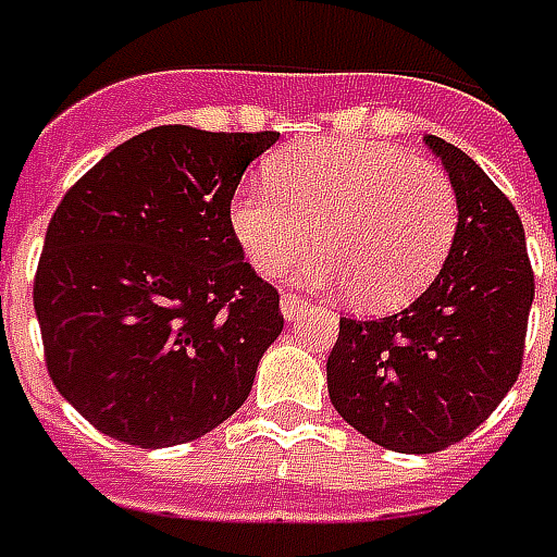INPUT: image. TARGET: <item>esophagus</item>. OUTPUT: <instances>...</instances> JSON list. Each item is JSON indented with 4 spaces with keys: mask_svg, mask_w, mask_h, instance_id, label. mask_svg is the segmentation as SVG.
<instances>
[{
    "mask_svg": "<svg viewBox=\"0 0 557 557\" xmlns=\"http://www.w3.org/2000/svg\"><path fill=\"white\" fill-rule=\"evenodd\" d=\"M280 308H283V317H286V320H298V317L305 313V308H308V301H305L301 295L286 293L283 295V301H280Z\"/></svg>",
    "mask_w": 557,
    "mask_h": 557,
    "instance_id": "34e87169",
    "label": "esophagus"
}]
</instances>
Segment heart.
<instances>
[{"label":"heart","instance_id":"1","mask_svg":"<svg viewBox=\"0 0 557 557\" xmlns=\"http://www.w3.org/2000/svg\"><path fill=\"white\" fill-rule=\"evenodd\" d=\"M268 176L228 203L234 240L268 277L320 240L301 277L389 310L423 293L454 247L460 207L448 173L399 146L313 139L274 154Z\"/></svg>","mask_w":557,"mask_h":557}]
</instances>
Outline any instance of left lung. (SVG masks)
Returning <instances> with one entry per match:
<instances>
[{
  "label": "left lung",
  "instance_id": "left-lung-1",
  "mask_svg": "<svg viewBox=\"0 0 557 557\" xmlns=\"http://www.w3.org/2000/svg\"><path fill=\"white\" fill-rule=\"evenodd\" d=\"M448 170L460 222L438 277L406 310L342 317L326 362L329 399L374 445L445 451L512 389L533 301L524 225L467 151L426 136Z\"/></svg>",
  "mask_w": 557,
  "mask_h": 557
}]
</instances>
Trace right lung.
Segmentation results:
<instances>
[{"instance_id": "obj_1", "label": "right lung", "mask_w": 557, "mask_h": 557, "mask_svg": "<svg viewBox=\"0 0 557 557\" xmlns=\"http://www.w3.org/2000/svg\"><path fill=\"white\" fill-rule=\"evenodd\" d=\"M277 136L161 124L60 200L33 305L54 387L106 436L170 448L247 403L283 313L231 234L228 203Z\"/></svg>"}]
</instances>
